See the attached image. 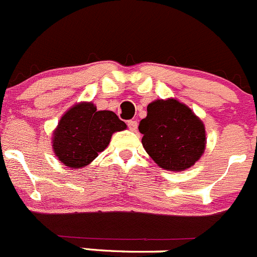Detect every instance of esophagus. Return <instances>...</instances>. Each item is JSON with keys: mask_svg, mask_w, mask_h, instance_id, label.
Here are the masks:
<instances>
[{"mask_svg": "<svg viewBox=\"0 0 257 257\" xmlns=\"http://www.w3.org/2000/svg\"><path fill=\"white\" fill-rule=\"evenodd\" d=\"M127 126H128L131 131H136L138 130V121L136 119H130V121H127Z\"/></svg>", "mask_w": 257, "mask_h": 257, "instance_id": "obj_1", "label": "esophagus"}]
</instances>
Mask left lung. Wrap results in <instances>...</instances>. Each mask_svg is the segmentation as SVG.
<instances>
[{"instance_id": "8db88e82", "label": "left lung", "mask_w": 257, "mask_h": 257, "mask_svg": "<svg viewBox=\"0 0 257 257\" xmlns=\"http://www.w3.org/2000/svg\"><path fill=\"white\" fill-rule=\"evenodd\" d=\"M139 131L146 153L165 170L183 172L193 167L206 149L203 122L174 98L151 102Z\"/></svg>"}]
</instances>
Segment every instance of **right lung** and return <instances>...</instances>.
Instances as JSON below:
<instances>
[{"label": "right lung", "mask_w": 257, "mask_h": 257, "mask_svg": "<svg viewBox=\"0 0 257 257\" xmlns=\"http://www.w3.org/2000/svg\"><path fill=\"white\" fill-rule=\"evenodd\" d=\"M126 127L114 112L98 111L92 102H82L60 118L53 134L54 154L65 167L80 169L108 146L112 134Z\"/></svg>", "instance_id": "right-lung-1"}]
</instances>
